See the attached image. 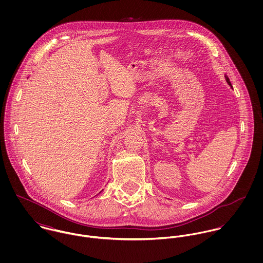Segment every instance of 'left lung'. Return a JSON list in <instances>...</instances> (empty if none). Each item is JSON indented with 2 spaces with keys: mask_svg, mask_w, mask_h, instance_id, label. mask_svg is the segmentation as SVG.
<instances>
[{
  "mask_svg": "<svg viewBox=\"0 0 263 263\" xmlns=\"http://www.w3.org/2000/svg\"><path fill=\"white\" fill-rule=\"evenodd\" d=\"M225 78H226V81H227V83H228V84H229V85H230V86H231V88H233V87H232V84H231V82H230V80H229V78H228V77H227V76H225Z\"/></svg>",
  "mask_w": 263,
  "mask_h": 263,
  "instance_id": "1",
  "label": "left lung"
}]
</instances>
